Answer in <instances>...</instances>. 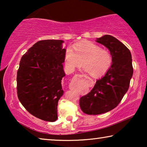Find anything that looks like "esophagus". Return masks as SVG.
I'll return each mask as SVG.
<instances>
[{
    "label": "esophagus",
    "instance_id": "1",
    "mask_svg": "<svg viewBox=\"0 0 147 147\" xmlns=\"http://www.w3.org/2000/svg\"><path fill=\"white\" fill-rule=\"evenodd\" d=\"M76 76L80 77V78H82V77H85V78H87V76L85 75V74H77Z\"/></svg>",
    "mask_w": 147,
    "mask_h": 147
}]
</instances>
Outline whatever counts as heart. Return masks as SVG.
Segmentation results:
<instances>
[{"mask_svg":"<svg viewBox=\"0 0 147 147\" xmlns=\"http://www.w3.org/2000/svg\"><path fill=\"white\" fill-rule=\"evenodd\" d=\"M73 49L69 47L65 53V63L68 69L74 70L82 65L84 70L93 77L104 75L110 67L112 58L110 53L91 41L76 44Z\"/></svg>","mask_w":147,"mask_h":147,"instance_id":"b5f03b06","label":"heart"}]
</instances>
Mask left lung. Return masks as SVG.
I'll use <instances>...</instances> for the list:
<instances>
[{"label":"left lung","mask_w":147,"mask_h":147,"mask_svg":"<svg viewBox=\"0 0 147 147\" xmlns=\"http://www.w3.org/2000/svg\"><path fill=\"white\" fill-rule=\"evenodd\" d=\"M96 41L108 49L112 63L91 91L80 99L81 109L88 115H98L115 108L128 91L134 71L131 53L123 43L110 35Z\"/></svg>","instance_id":"8db88e82"}]
</instances>
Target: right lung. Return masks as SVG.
<instances>
[{
    "mask_svg": "<svg viewBox=\"0 0 147 147\" xmlns=\"http://www.w3.org/2000/svg\"><path fill=\"white\" fill-rule=\"evenodd\" d=\"M63 40L39 41L22 56L17 74V96L28 112L41 120L58 119L57 107L63 94L61 80L66 49Z\"/></svg>",
    "mask_w": 147,
    "mask_h": 147,
    "instance_id": "obj_1",
    "label": "right lung"
}]
</instances>
